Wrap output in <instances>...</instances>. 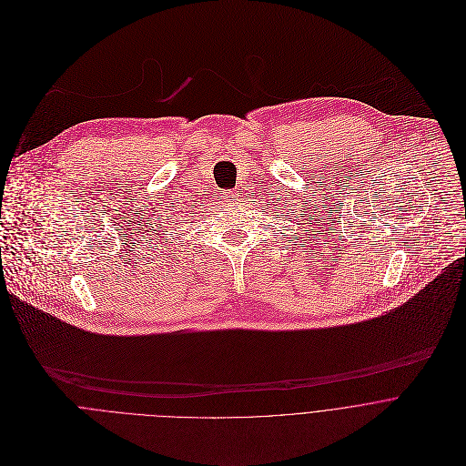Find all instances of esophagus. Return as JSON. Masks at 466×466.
I'll list each match as a JSON object with an SVG mask.
<instances>
[{
    "instance_id": "1",
    "label": "esophagus",
    "mask_w": 466,
    "mask_h": 466,
    "mask_svg": "<svg viewBox=\"0 0 466 466\" xmlns=\"http://www.w3.org/2000/svg\"><path fill=\"white\" fill-rule=\"evenodd\" d=\"M226 200H228V204H231V206L238 204V200H237V197H235V195H228V197H226Z\"/></svg>"
}]
</instances>
